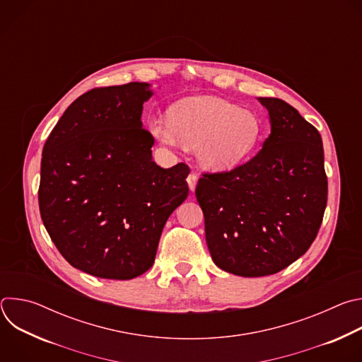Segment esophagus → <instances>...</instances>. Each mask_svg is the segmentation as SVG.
Masks as SVG:
<instances>
[{"mask_svg": "<svg viewBox=\"0 0 362 362\" xmlns=\"http://www.w3.org/2000/svg\"><path fill=\"white\" fill-rule=\"evenodd\" d=\"M197 173L196 172H190V175L187 176V183H189V189L194 190L196 185H197Z\"/></svg>", "mask_w": 362, "mask_h": 362, "instance_id": "1", "label": "esophagus"}]
</instances>
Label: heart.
Instances as JSON below:
<instances>
[{"instance_id": "1", "label": "heart", "mask_w": 362, "mask_h": 362, "mask_svg": "<svg viewBox=\"0 0 362 362\" xmlns=\"http://www.w3.org/2000/svg\"><path fill=\"white\" fill-rule=\"evenodd\" d=\"M150 130L162 143L197 147L199 159L215 170L242 163L262 136L259 117L215 97L183 100L169 110V122L153 120Z\"/></svg>"}]
</instances>
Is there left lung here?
Segmentation results:
<instances>
[{"mask_svg":"<svg viewBox=\"0 0 362 362\" xmlns=\"http://www.w3.org/2000/svg\"><path fill=\"white\" fill-rule=\"evenodd\" d=\"M271 134L249 162L202 173L196 197L214 262L246 276L274 275L315 240L328 197L320 132L276 97H259Z\"/></svg>","mask_w":362,"mask_h":362,"instance_id":"8db88e82","label":"left lung"}]
</instances>
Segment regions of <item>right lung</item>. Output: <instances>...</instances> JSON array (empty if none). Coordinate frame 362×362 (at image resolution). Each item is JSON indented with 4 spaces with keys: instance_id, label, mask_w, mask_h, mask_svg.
Returning a JSON list of instances; mask_svg holds the SVG:
<instances>
[{
    "instance_id": "obj_1",
    "label": "right lung",
    "mask_w": 362,
    "mask_h": 362,
    "mask_svg": "<svg viewBox=\"0 0 362 362\" xmlns=\"http://www.w3.org/2000/svg\"><path fill=\"white\" fill-rule=\"evenodd\" d=\"M147 83L97 87L74 100L51 130L41 159L42 223L64 259L105 279L148 271L166 221L189 194L186 163L151 160L141 127Z\"/></svg>"
}]
</instances>
